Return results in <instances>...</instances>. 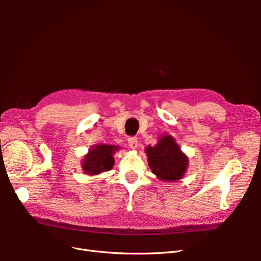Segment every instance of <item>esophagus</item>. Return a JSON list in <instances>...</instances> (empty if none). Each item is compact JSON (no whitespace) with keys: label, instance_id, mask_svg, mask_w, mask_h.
<instances>
[{"label":"esophagus","instance_id":"34e87169","mask_svg":"<svg viewBox=\"0 0 261 261\" xmlns=\"http://www.w3.org/2000/svg\"><path fill=\"white\" fill-rule=\"evenodd\" d=\"M127 143L132 149H136L138 146V139L136 137H129L127 139Z\"/></svg>","mask_w":261,"mask_h":261}]
</instances>
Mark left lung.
<instances>
[{
	"label": "left lung",
	"mask_w": 261,
	"mask_h": 261,
	"mask_svg": "<svg viewBox=\"0 0 261 261\" xmlns=\"http://www.w3.org/2000/svg\"><path fill=\"white\" fill-rule=\"evenodd\" d=\"M149 168L162 180L175 181L184 175L187 169V156L180 151L175 140L170 135L160 138L156 146L146 149Z\"/></svg>",
	"instance_id": "1"
}]
</instances>
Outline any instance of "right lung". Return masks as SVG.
I'll return each instance as SVG.
<instances>
[{"label": "right lung", "instance_id": "obj_1", "mask_svg": "<svg viewBox=\"0 0 261 261\" xmlns=\"http://www.w3.org/2000/svg\"><path fill=\"white\" fill-rule=\"evenodd\" d=\"M118 147L112 145H98L91 149L83 162L84 171L89 175L99 174L111 170L114 164L113 153Z\"/></svg>", "mask_w": 261, "mask_h": 261}]
</instances>
